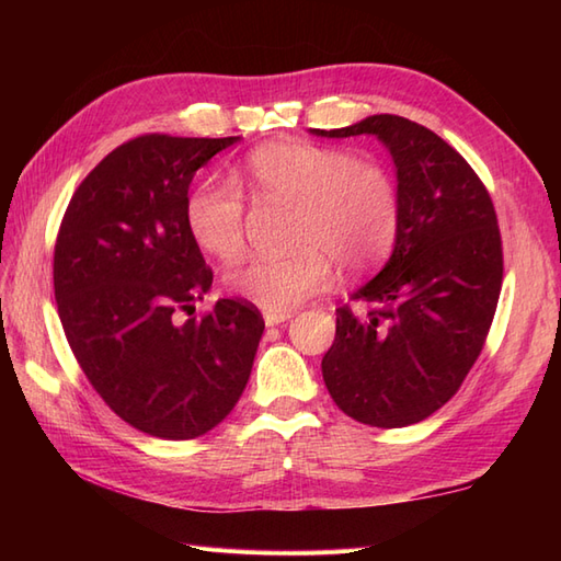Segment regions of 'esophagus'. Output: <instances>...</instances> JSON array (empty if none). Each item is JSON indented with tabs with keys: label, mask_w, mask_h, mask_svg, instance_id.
Segmentation results:
<instances>
[{
	"label": "esophagus",
	"mask_w": 561,
	"mask_h": 561,
	"mask_svg": "<svg viewBox=\"0 0 561 561\" xmlns=\"http://www.w3.org/2000/svg\"><path fill=\"white\" fill-rule=\"evenodd\" d=\"M289 318H291L289 313H272V311H265V325H267V328L282 325V323H287Z\"/></svg>",
	"instance_id": "1"
}]
</instances>
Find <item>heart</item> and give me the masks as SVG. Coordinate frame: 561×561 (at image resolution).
<instances>
[{
    "label": "heart",
    "mask_w": 561,
    "mask_h": 561,
    "mask_svg": "<svg viewBox=\"0 0 561 561\" xmlns=\"http://www.w3.org/2000/svg\"><path fill=\"white\" fill-rule=\"evenodd\" d=\"M238 183L260 197L299 207L287 257H250L226 274V287L272 313H289L332 282V265L359 274L383 260L400 229V193L376 163L311 141H277L250 153ZM243 195L231 181L193 187L185 221L209 255L231 260L243 248Z\"/></svg>",
    "instance_id": "heart-1"
}]
</instances>
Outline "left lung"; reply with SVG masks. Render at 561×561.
<instances>
[{
    "mask_svg": "<svg viewBox=\"0 0 561 561\" xmlns=\"http://www.w3.org/2000/svg\"><path fill=\"white\" fill-rule=\"evenodd\" d=\"M311 133L374 135L396 163L400 193L386 267L352 294L371 311L337 308L323 380L356 422L416 424L456 396L490 332L504 274L492 197L456 149L408 117L368 115Z\"/></svg>",
    "mask_w": 561,
    "mask_h": 561,
    "instance_id": "1",
    "label": "left lung"
}]
</instances>
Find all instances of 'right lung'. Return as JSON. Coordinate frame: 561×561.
Returning <instances> with one entry per match:
<instances>
[{"mask_svg": "<svg viewBox=\"0 0 561 561\" xmlns=\"http://www.w3.org/2000/svg\"><path fill=\"white\" fill-rule=\"evenodd\" d=\"M241 137L145 135L111 151L71 195L55 243L65 335L105 404L169 440L207 434L250 378L265 320L245 301L195 313L211 270L185 221L197 169Z\"/></svg>", "mask_w": 561, "mask_h": 561, "instance_id": "1", "label": "right lung"}]
</instances>
